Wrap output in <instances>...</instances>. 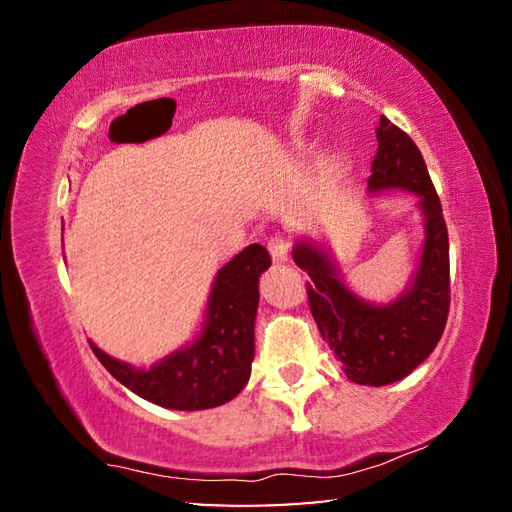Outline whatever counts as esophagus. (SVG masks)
<instances>
[{
  "label": "esophagus",
  "mask_w": 512,
  "mask_h": 512,
  "mask_svg": "<svg viewBox=\"0 0 512 512\" xmlns=\"http://www.w3.org/2000/svg\"><path fill=\"white\" fill-rule=\"evenodd\" d=\"M289 239L284 235H275L268 241V250H271V257L275 264H284L289 259Z\"/></svg>",
  "instance_id": "34e87169"
}]
</instances>
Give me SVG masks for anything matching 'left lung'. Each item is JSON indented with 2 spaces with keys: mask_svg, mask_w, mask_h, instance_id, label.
Returning a JSON list of instances; mask_svg holds the SVG:
<instances>
[{
  "mask_svg": "<svg viewBox=\"0 0 512 512\" xmlns=\"http://www.w3.org/2000/svg\"><path fill=\"white\" fill-rule=\"evenodd\" d=\"M368 194L402 189L418 196L424 244L413 280L400 296L377 305L343 282L341 268L318 241L302 237L293 262L309 275L307 293L320 336L361 386H386L420 366L436 348L449 314V239L440 198L415 142L386 117L377 126Z\"/></svg>",
  "mask_w": 512,
  "mask_h": 512,
  "instance_id": "1",
  "label": "left lung"
}]
</instances>
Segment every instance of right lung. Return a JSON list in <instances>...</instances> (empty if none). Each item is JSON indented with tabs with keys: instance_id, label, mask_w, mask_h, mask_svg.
I'll return each instance as SVG.
<instances>
[{
	"instance_id": "1",
	"label": "right lung",
	"mask_w": 512,
	"mask_h": 512,
	"mask_svg": "<svg viewBox=\"0 0 512 512\" xmlns=\"http://www.w3.org/2000/svg\"><path fill=\"white\" fill-rule=\"evenodd\" d=\"M271 266L268 250L250 244L214 277L203 327L196 339L151 368H135L92 345L119 384L164 409L201 411L230 402L250 379L255 359L259 275Z\"/></svg>"
}]
</instances>
